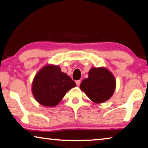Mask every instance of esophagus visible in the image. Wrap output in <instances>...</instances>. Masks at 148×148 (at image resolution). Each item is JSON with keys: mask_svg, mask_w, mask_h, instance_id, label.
<instances>
[{"mask_svg": "<svg viewBox=\"0 0 148 148\" xmlns=\"http://www.w3.org/2000/svg\"><path fill=\"white\" fill-rule=\"evenodd\" d=\"M80 83H81V81H80V80H77V81H76V84L77 85V86H79L80 85Z\"/></svg>", "mask_w": 148, "mask_h": 148, "instance_id": "1", "label": "esophagus"}]
</instances>
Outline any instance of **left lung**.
Returning a JSON list of instances; mask_svg holds the SVG:
<instances>
[{
	"label": "left lung",
	"instance_id": "left-lung-1",
	"mask_svg": "<svg viewBox=\"0 0 148 148\" xmlns=\"http://www.w3.org/2000/svg\"><path fill=\"white\" fill-rule=\"evenodd\" d=\"M116 79L104 67L94 68L89 72V77L80 84V89L95 103H102L111 98L116 89Z\"/></svg>",
	"mask_w": 148,
	"mask_h": 148
}]
</instances>
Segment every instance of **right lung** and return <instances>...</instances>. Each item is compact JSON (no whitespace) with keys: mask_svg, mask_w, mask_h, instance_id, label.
<instances>
[{"mask_svg":"<svg viewBox=\"0 0 148 148\" xmlns=\"http://www.w3.org/2000/svg\"><path fill=\"white\" fill-rule=\"evenodd\" d=\"M76 84L59 66L47 64L37 72L32 82V92L36 101L47 107H54Z\"/></svg>","mask_w":148,"mask_h":148,"instance_id":"obj_1","label":"right lung"}]
</instances>
